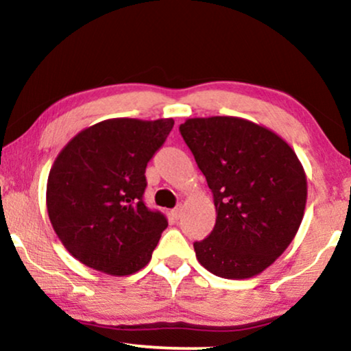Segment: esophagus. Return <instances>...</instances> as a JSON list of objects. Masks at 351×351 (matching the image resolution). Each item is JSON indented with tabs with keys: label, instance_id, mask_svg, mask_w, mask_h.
I'll use <instances>...</instances> for the list:
<instances>
[{
	"label": "esophagus",
	"instance_id": "34e87169",
	"mask_svg": "<svg viewBox=\"0 0 351 351\" xmlns=\"http://www.w3.org/2000/svg\"><path fill=\"white\" fill-rule=\"evenodd\" d=\"M171 214H172V217H174L176 220L179 219V217H180V214H182V206H177L176 209H172V210H171Z\"/></svg>",
	"mask_w": 351,
	"mask_h": 351
}]
</instances>
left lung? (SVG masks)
I'll use <instances>...</instances> for the list:
<instances>
[{
    "instance_id": "left-lung-1",
    "label": "left lung",
    "mask_w": 351,
    "mask_h": 351,
    "mask_svg": "<svg viewBox=\"0 0 351 351\" xmlns=\"http://www.w3.org/2000/svg\"><path fill=\"white\" fill-rule=\"evenodd\" d=\"M180 134L214 196L217 219L193 244L206 270L252 278L294 239L306 203V176L289 143L237 117L189 118Z\"/></svg>"
}]
</instances>
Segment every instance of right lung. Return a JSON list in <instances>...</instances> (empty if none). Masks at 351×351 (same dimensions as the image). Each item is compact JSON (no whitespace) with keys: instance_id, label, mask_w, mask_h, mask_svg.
<instances>
[{"instance_id":"right-lung-1","label":"right lung","mask_w":351,"mask_h":351,"mask_svg":"<svg viewBox=\"0 0 351 351\" xmlns=\"http://www.w3.org/2000/svg\"><path fill=\"white\" fill-rule=\"evenodd\" d=\"M172 126V118L105 119L62 148L47 177L46 204L76 261L113 276L150 262L167 220L143 203L145 167Z\"/></svg>"}]
</instances>
